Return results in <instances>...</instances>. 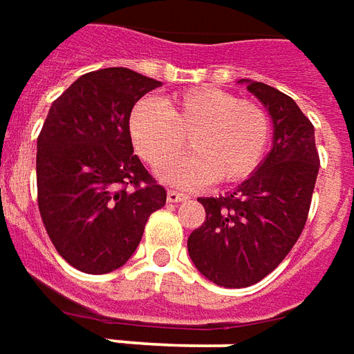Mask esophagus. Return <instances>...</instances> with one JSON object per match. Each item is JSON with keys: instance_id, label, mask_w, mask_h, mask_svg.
Wrapping results in <instances>:
<instances>
[{"instance_id": "esophagus-1", "label": "esophagus", "mask_w": 354, "mask_h": 354, "mask_svg": "<svg viewBox=\"0 0 354 354\" xmlns=\"http://www.w3.org/2000/svg\"><path fill=\"white\" fill-rule=\"evenodd\" d=\"M187 194H183L179 190H167V202H173V204H177V202H183V200H187Z\"/></svg>"}]
</instances>
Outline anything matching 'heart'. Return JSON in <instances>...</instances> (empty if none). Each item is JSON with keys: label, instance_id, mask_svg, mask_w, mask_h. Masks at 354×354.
Returning a JSON list of instances; mask_svg holds the SVG:
<instances>
[{"label": "heart", "instance_id": "obj_1", "mask_svg": "<svg viewBox=\"0 0 354 354\" xmlns=\"http://www.w3.org/2000/svg\"><path fill=\"white\" fill-rule=\"evenodd\" d=\"M129 133L139 156L162 167L181 156L187 139L194 154L165 171L181 187L209 181L236 183L259 165L269 141L270 122L261 104L217 87H194L165 102L142 99L129 118Z\"/></svg>", "mask_w": 354, "mask_h": 354}]
</instances>
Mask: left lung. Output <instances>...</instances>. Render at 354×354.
Returning <instances> with one entry per match:
<instances>
[{
    "mask_svg": "<svg viewBox=\"0 0 354 354\" xmlns=\"http://www.w3.org/2000/svg\"><path fill=\"white\" fill-rule=\"evenodd\" d=\"M272 118V149L236 189L198 198L204 223L190 232L189 253L213 284L248 288L277 269L301 236L320 158L315 127L288 95L248 82Z\"/></svg>",
    "mask_w": 354,
    "mask_h": 354,
    "instance_id": "left-lung-1",
    "label": "left lung"
}]
</instances>
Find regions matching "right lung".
<instances>
[{"label": "right lung", "mask_w": 354, "mask_h": 354, "mask_svg": "<svg viewBox=\"0 0 354 354\" xmlns=\"http://www.w3.org/2000/svg\"><path fill=\"white\" fill-rule=\"evenodd\" d=\"M158 80L129 68L77 77L37 137V207L55 250L74 269H120L165 204V189L133 154L129 116Z\"/></svg>", "instance_id": "add662e5"}]
</instances>
